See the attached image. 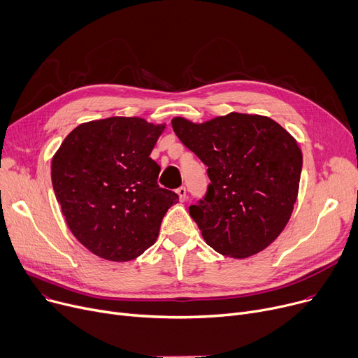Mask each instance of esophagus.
I'll return each mask as SVG.
<instances>
[{"label":"esophagus","instance_id":"esophagus-1","mask_svg":"<svg viewBox=\"0 0 358 358\" xmlns=\"http://www.w3.org/2000/svg\"><path fill=\"white\" fill-rule=\"evenodd\" d=\"M176 194L179 195V199L183 202L186 199V187L185 186H180L176 189Z\"/></svg>","mask_w":358,"mask_h":358}]
</instances>
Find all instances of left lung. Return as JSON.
Masks as SVG:
<instances>
[{
    "mask_svg": "<svg viewBox=\"0 0 358 358\" xmlns=\"http://www.w3.org/2000/svg\"><path fill=\"white\" fill-rule=\"evenodd\" d=\"M172 127L208 167L206 194L189 206L206 244L245 259L275 241L298 198L296 140L268 117L240 113L202 124L176 117Z\"/></svg>",
    "mask_w": 358,
    "mask_h": 358,
    "instance_id": "left-lung-1",
    "label": "left lung"
}]
</instances>
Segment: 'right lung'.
<instances>
[{"label": "right lung", "mask_w": 358, "mask_h": 358, "mask_svg": "<svg viewBox=\"0 0 358 358\" xmlns=\"http://www.w3.org/2000/svg\"><path fill=\"white\" fill-rule=\"evenodd\" d=\"M164 125L138 117L80 124L52 160V183L66 224L80 244L111 262L152 247L179 196L157 183L150 157Z\"/></svg>", "instance_id": "add662e5"}]
</instances>
